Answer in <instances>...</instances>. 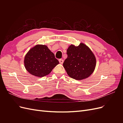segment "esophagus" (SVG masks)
<instances>
[{
  "instance_id": "obj_1",
  "label": "esophagus",
  "mask_w": 123,
  "mask_h": 123,
  "mask_svg": "<svg viewBox=\"0 0 123 123\" xmlns=\"http://www.w3.org/2000/svg\"><path fill=\"white\" fill-rule=\"evenodd\" d=\"M59 63H60V64H62L63 62H64V60H63V59H59Z\"/></svg>"
}]
</instances>
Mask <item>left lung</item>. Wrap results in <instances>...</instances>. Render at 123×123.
I'll return each mask as SVG.
<instances>
[{"label":"left lung","instance_id":"left-lung-1","mask_svg":"<svg viewBox=\"0 0 123 123\" xmlns=\"http://www.w3.org/2000/svg\"><path fill=\"white\" fill-rule=\"evenodd\" d=\"M68 57L63 66L68 75L76 80L85 79L93 72L96 66V58L88 46L83 43L79 46L70 45L67 50Z\"/></svg>","mask_w":123,"mask_h":123}]
</instances>
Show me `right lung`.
<instances>
[{
    "instance_id": "1",
    "label": "right lung",
    "mask_w": 123,
    "mask_h": 123,
    "mask_svg": "<svg viewBox=\"0 0 123 123\" xmlns=\"http://www.w3.org/2000/svg\"><path fill=\"white\" fill-rule=\"evenodd\" d=\"M59 64L53 53L46 45L37 44L30 50L24 59L25 67L32 75L43 77Z\"/></svg>"
}]
</instances>
